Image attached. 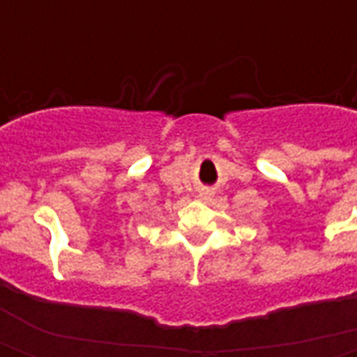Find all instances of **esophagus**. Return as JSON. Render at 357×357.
<instances>
[{
	"label": "esophagus",
	"instance_id": "obj_1",
	"mask_svg": "<svg viewBox=\"0 0 357 357\" xmlns=\"http://www.w3.org/2000/svg\"><path fill=\"white\" fill-rule=\"evenodd\" d=\"M201 197L202 199H208V197H212V193H210V191H204V193H201Z\"/></svg>",
	"mask_w": 357,
	"mask_h": 357
}]
</instances>
